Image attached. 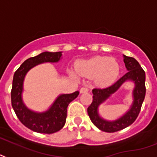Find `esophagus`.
I'll return each instance as SVG.
<instances>
[{"instance_id":"34e87169","label":"esophagus","mask_w":157,"mask_h":157,"mask_svg":"<svg viewBox=\"0 0 157 157\" xmlns=\"http://www.w3.org/2000/svg\"><path fill=\"white\" fill-rule=\"evenodd\" d=\"M88 91H89V90L87 89L86 87H81V90H80L81 94H83V93H87Z\"/></svg>"}]
</instances>
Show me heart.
I'll use <instances>...</instances> for the list:
<instances>
[{"instance_id":"heart-1","label":"heart","mask_w":157,"mask_h":157,"mask_svg":"<svg viewBox=\"0 0 157 157\" xmlns=\"http://www.w3.org/2000/svg\"><path fill=\"white\" fill-rule=\"evenodd\" d=\"M81 76L94 77L95 83L100 86H107L113 83L120 72V65L115 58L109 57H94L83 60L76 67ZM76 76L74 71H71Z\"/></svg>"}]
</instances>
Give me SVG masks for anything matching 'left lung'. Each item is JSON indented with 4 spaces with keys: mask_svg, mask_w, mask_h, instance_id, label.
I'll return each mask as SVG.
<instances>
[{
    "mask_svg": "<svg viewBox=\"0 0 157 157\" xmlns=\"http://www.w3.org/2000/svg\"><path fill=\"white\" fill-rule=\"evenodd\" d=\"M124 62L128 71L127 73L110 86L104 89L95 88L93 90V101L87 109L88 115L94 126L106 132L120 131L131 125L139 114L142 102L145 98V71L133 57L124 55ZM128 81L133 82L135 84V88L132 93L133 102L129 110L121 117L114 121H107L102 118L98 113V107L112 94L117 91L123 83Z\"/></svg>",
    "mask_w": 157,
    "mask_h": 157,
    "instance_id": "8db88e82",
    "label": "left lung"
}]
</instances>
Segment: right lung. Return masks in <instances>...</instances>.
I'll return each instance as SVG.
<instances>
[{
	"label": "right lung",
	"instance_id": "add662e5",
	"mask_svg": "<svg viewBox=\"0 0 157 157\" xmlns=\"http://www.w3.org/2000/svg\"><path fill=\"white\" fill-rule=\"evenodd\" d=\"M63 52H44L25 60L14 74L11 90V105L18 118L28 128L39 133L51 134L59 131L65 125L67 106L79 94H59L51 106L44 112H36L29 109L23 101L24 81L26 74L32 68L42 63H58Z\"/></svg>",
	"mask_w": 157,
	"mask_h": 157
}]
</instances>
